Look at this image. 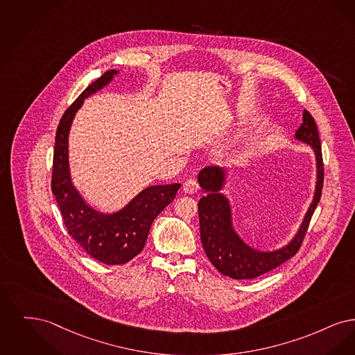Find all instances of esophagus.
<instances>
[{"mask_svg":"<svg viewBox=\"0 0 355 355\" xmlns=\"http://www.w3.org/2000/svg\"><path fill=\"white\" fill-rule=\"evenodd\" d=\"M183 191L188 195H192V193H196L199 191V184L196 183V180L193 179H188L183 183Z\"/></svg>","mask_w":355,"mask_h":355,"instance_id":"34e87169","label":"esophagus"}]
</instances>
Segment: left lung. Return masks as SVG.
<instances>
[{"label": "left lung", "mask_w": 355, "mask_h": 355, "mask_svg": "<svg viewBox=\"0 0 355 355\" xmlns=\"http://www.w3.org/2000/svg\"><path fill=\"white\" fill-rule=\"evenodd\" d=\"M294 139L308 144L314 153L315 185L313 199L293 237L282 247L259 249L252 247L234 227L231 199L224 192L231 176L230 167L208 166L199 172L198 182L207 192L199 200L201 244L209 261L217 270L233 279H253L292 259L301 247L310 218L321 199L324 184V164L317 124L308 111Z\"/></svg>", "instance_id": "left-lung-1"}]
</instances>
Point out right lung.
I'll return each instance as SVG.
<instances>
[{
  "mask_svg": "<svg viewBox=\"0 0 355 355\" xmlns=\"http://www.w3.org/2000/svg\"><path fill=\"white\" fill-rule=\"evenodd\" d=\"M119 70H107L66 110L57 128L51 189L69 234L95 260L119 265L132 260L146 245L156 216L175 199L180 183L148 185L114 212L95 209L73 183L69 162L71 124L85 99L108 86Z\"/></svg>",
  "mask_w": 355,
  "mask_h": 355,
  "instance_id": "1",
  "label": "right lung"
}]
</instances>
